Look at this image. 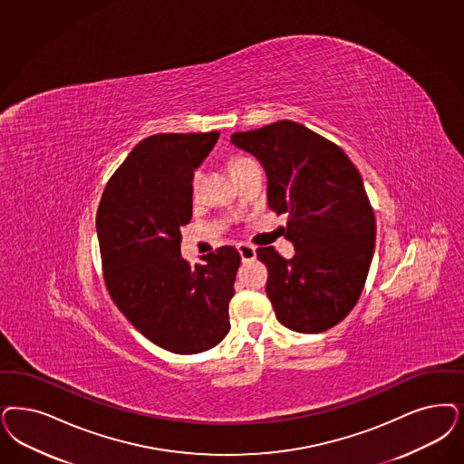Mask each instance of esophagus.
Wrapping results in <instances>:
<instances>
[{"label": "esophagus", "instance_id": "esophagus-1", "mask_svg": "<svg viewBox=\"0 0 464 464\" xmlns=\"http://www.w3.org/2000/svg\"><path fill=\"white\" fill-rule=\"evenodd\" d=\"M237 248H238V254H240L243 262H250V260H254L256 256V246H252V245L240 243Z\"/></svg>", "mask_w": 464, "mask_h": 464}]
</instances>
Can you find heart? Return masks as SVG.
<instances>
[{"label": "heart", "instance_id": "1", "mask_svg": "<svg viewBox=\"0 0 464 464\" xmlns=\"http://www.w3.org/2000/svg\"><path fill=\"white\" fill-rule=\"evenodd\" d=\"M250 160V158H235V160H229V171L233 173L235 169H238L241 164H245L246 160ZM192 197L195 198L197 197V178H193L192 183Z\"/></svg>", "mask_w": 464, "mask_h": 464}]
</instances>
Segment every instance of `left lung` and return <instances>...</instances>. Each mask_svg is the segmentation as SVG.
Here are the masks:
<instances>
[{
  "label": "left lung",
  "mask_w": 464,
  "mask_h": 464,
  "mask_svg": "<svg viewBox=\"0 0 464 464\" xmlns=\"http://www.w3.org/2000/svg\"><path fill=\"white\" fill-rule=\"evenodd\" d=\"M231 142L267 175V202L289 214L285 237L296 254L258 248L277 320L296 333L334 327L358 302L375 250V216L363 179L341 147L296 121L237 131Z\"/></svg>",
  "instance_id": "8db88e82"
}]
</instances>
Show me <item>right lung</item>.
Instances as JSON below:
<instances>
[{
	"mask_svg": "<svg viewBox=\"0 0 464 464\" xmlns=\"http://www.w3.org/2000/svg\"><path fill=\"white\" fill-rule=\"evenodd\" d=\"M219 139L158 133L135 145L108 181L96 227L106 288L120 312L168 352H208L229 333L240 254L221 246L192 267L181 226L192 219L195 169Z\"/></svg>",
	"mask_w": 464,
	"mask_h": 464,
	"instance_id": "1",
	"label": "right lung"
}]
</instances>
